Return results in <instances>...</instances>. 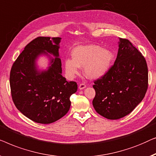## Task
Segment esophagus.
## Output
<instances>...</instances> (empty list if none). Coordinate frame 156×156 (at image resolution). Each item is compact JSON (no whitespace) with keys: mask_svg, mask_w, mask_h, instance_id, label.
<instances>
[{"mask_svg":"<svg viewBox=\"0 0 156 156\" xmlns=\"http://www.w3.org/2000/svg\"><path fill=\"white\" fill-rule=\"evenodd\" d=\"M85 87H86V85H85V83H80V84L79 85V89L80 90L84 89Z\"/></svg>","mask_w":156,"mask_h":156,"instance_id":"1","label":"esophagus"}]
</instances>
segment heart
<instances>
[{
	"instance_id": "1",
	"label": "heart",
	"mask_w": 156,
	"mask_h": 156,
	"mask_svg": "<svg viewBox=\"0 0 156 156\" xmlns=\"http://www.w3.org/2000/svg\"><path fill=\"white\" fill-rule=\"evenodd\" d=\"M72 56L73 58H66L64 63L66 72L70 78L78 74L80 67H84V73L90 78L102 77L109 70L113 59L110 50L95 44L76 47Z\"/></svg>"
}]
</instances>
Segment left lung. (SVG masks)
<instances>
[{
	"instance_id": "obj_1",
	"label": "left lung",
	"mask_w": 156,
	"mask_h": 156,
	"mask_svg": "<svg viewBox=\"0 0 156 156\" xmlns=\"http://www.w3.org/2000/svg\"><path fill=\"white\" fill-rule=\"evenodd\" d=\"M146 61L126 39H119L114 64L102 77L94 80L95 111L108 119H118L130 114L141 102L148 85Z\"/></svg>"
}]
</instances>
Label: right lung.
Masks as SVG:
<instances>
[{"instance_id": "right-lung-1", "label": "right lung", "mask_w": 156, "mask_h": 156, "mask_svg": "<svg viewBox=\"0 0 156 156\" xmlns=\"http://www.w3.org/2000/svg\"><path fill=\"white\" fill-rule=\"evenodd\" d=\"M60 41V37H37L27 44L10 71V90L15 107L37 123L51 124L66 115L71 106L70 97L77 91V83L68 82L61 75ZM47 53L55 58H51L47 71L39 72L36 58Z\"/></svg>"}]
</instances>
